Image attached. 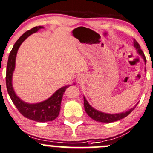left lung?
<instances>
[{"instance_id": "1", "label": "left lung", "mask_w": 153, "mask_h": 153, "mask_svg": "<svg viewBox=\"0 0 153 153\" xmlns=\"http://www.w3.org/2000/svg\"><path fill=\"white\" fill-rule=\"evenodd\" d=\"M134 46L135 47L136 49H137V53L140 54V56H142L144 60L145 63H146V59L145 57L144 54H143V51L140 48V45L138 44V42L134 39ZM84 109H85L86 113L88 114V116L90 118H92L94 120L98 121V122L101 123H112L115 122V121L120 120L123 119V118L126 117L136 108V106H134V108H132L131 109H130L129 111H126V112L120 113V114H105V113H102L101 111H96V109L93 108V107L90 106L89 105V103L87 102V101L86 100L85 98L84 97Z\"/></svg>"}]
</instances>
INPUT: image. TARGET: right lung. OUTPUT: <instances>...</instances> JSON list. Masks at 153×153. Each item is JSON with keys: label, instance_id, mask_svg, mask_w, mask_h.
<instances>
[{"label": "right lung", "instance_id": "add662e5", "mask_svg": "<svg viewBox=\"0 0 153 153\" xmlns=\"http://www.w3.org/2000/svg\"><path fill=\"white\" fill-rule=\"evenodd\" d=\"M41 28H43V27L37 26L26 31L13 45V49L11 50L10 55H9L8 62H7V72H6V84H7V92L10 95V99H12L13 104L16 105L19 112L25 117L31 120L36 121V122L45 123L48 122V121L54 120L58 117L63 93H64L66 89L69 86H66V87L59 89L49 99L37 104H27L21 100L16 95L14 90H13V86H12V76H13V72L15 69L16 57L19 46L30 35L37 32Z\"/></svg>", "mask_w": 153, "mask_h": 153}]
</instances>
